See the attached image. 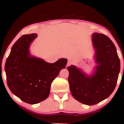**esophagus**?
Segmentation results:
<instances>
[{
	"label": "esophagus",
	"mask_w": 124,
	"mask_h": 124,
	"mask_svg": "<svg viewBox=\"0 0 124 124\" xmlns=\"http://www.w3.org/2000/svg\"><path fill=\"white\" fill-rule=\"evenodd\" d=\"M72 64V62L70 61H68V63H67V66H70V65Z\"/></svg>",
	"instance_id": "esophagus-1"
}]
</instances>
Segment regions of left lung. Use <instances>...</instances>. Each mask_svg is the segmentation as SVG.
<instances>
[{
    "instance_id": "left-lung-1",
    "label": "left lung",
    "mask_w": 124,
    "mask_h": 124,
    "mask_svg": "<svg viewBox=\"0 0 124 124\" xmlns=\"http://www.w3.org/2000/svg\"><path fill=\"white\" fill-rule=\"evenodd\" d=\"M97 65L88 75L74 65L67 68L68 82L74 99L93 106L106 99L116 88L120 72V60L114 44L106 35L96 32L92 34Z\"/></svg>"
}]
</instances>
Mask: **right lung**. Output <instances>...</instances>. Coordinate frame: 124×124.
Masks as SVG:
<instances>
[{"instance_id": "1", "label": "right lung", "mask_w": 124, "mask_h": 124, "mask_svg": "<svg viewBox=\"0 0 124 124\" xmlns=\"http://www.w3.org/2000/svg\"><path fill=\"white\" fill-rule=\"evenodd\" d=\"M37 34L23 35L14 44L6 61L7 83L13 94L25 103L42 101L50 93L51 85L68 59L61 58L50 63L31 55L30 46Z\"/></svg>"}]
</instances>
